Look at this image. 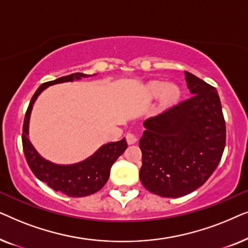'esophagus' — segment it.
<instances>
[{
  "instance_id": "obj_1",
  "label": "esophagus",
  "mask_w": 248,
  "mask_h": 248,
  "mask_svg": "<svg viewBox=\"0 0 248 248\" xmlns=\"http://www.w3.org/2000/svg\"><path fill=\"white\" fill-rule=\"evenodd\" d=\"M125 138H126V141L128 144H134L135 142H137V137H135V134L131 133V132H128V133H126V135H125Z\"/></svg>"
}]
</instances>
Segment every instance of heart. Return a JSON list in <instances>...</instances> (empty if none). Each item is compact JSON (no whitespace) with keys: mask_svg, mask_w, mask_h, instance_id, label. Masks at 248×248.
Segmentation results:
<instances>
[{"mask_svg":"<svg viewBox=\"0 0 248 248\" xmlns=\"http://www.w3.org/2000/svg\"><path fill=\"white\" fill-rule=\"evenodd\" d=\"M148 94L151 98H155L161 94V100L165 105H170L175 103L179 98L181 90L175 83L166 84L162 81H152L147 87Z\"/></svg>","mask_w":248,"mask_h":248,"instance_id":"obj_1","label":"heart"}]
</instances>
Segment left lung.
Returning <instances> with one entry per match:
<instances>
[{
    "mask_svg": "<svg viewBox=\"0 0 248 248\" xmlns=\"http://www.w3.org/2000/svg\"><path fill=\"white\" fill-rule=\"evenodd\" d=\"M192 96L144 122L139 145L141 183L164 198H181L208 181L221 160L226 123L215 87L186 72Z\"/></svg>",
    "mask_w": 248,
    "mask_h": 248,
    "instance_id": "8db88e82",
    "label": "left lung"
}]
</instances>
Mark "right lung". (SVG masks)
<instances>
[{"instance_id":"obj_1","label":"right lung","mask_w":248,"mask_h":248,"mask_svg":"<svg viewBox=\"0 0 248 248\" xmlns=\"http://www.w3.org/2000/svg\"><path fill=\"white\" fill-rule=\"evenodd\" d=\"M90 76L84 73H73L70 76L59 78L54 81L43 83L33 94L28 109L26 111L22 127V147L25 157L30 169L39 181L45 182L54 191H60L72 198H82L91 195L104 187L109 177L110 168L117 158L126 150V140L109 142L100 147L86 160L74 165H56L44 159L32 147L28 139L29 118L37 97L47 87L56 83L80 80L81 78Z\"/></svg>"}]
</instances>
